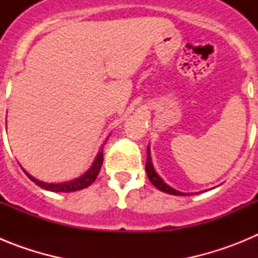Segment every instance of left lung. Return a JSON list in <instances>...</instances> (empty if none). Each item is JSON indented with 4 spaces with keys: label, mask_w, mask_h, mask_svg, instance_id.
Listing matches in <instances>:
<instances>
[{
    "label": "left lung",
    "mask_w": 258,
    "mask_h": 258,
    "mask_svg": "<svg viewBox=\"0 0 258 258\" xmlns=\"http://www.w3.org/2000/svg\"><path fill=\"white\" fill-rule=\"evenodd\" d=\"M146 172H147V175H149V179L151 181V183L154 184L155 187L159 188L160 191L166 194H170V195H188L186 192H181V191L174 190L173 187H170L169 184H166L165 182L163 181L160 175L157 174L154 169V165H152L151 160V151H150V147H147V161H146Z\"/></svg>",
    "instance_id": "obj_1"
}]
</instances>
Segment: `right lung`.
Here are the masks:
<instances>
[{
  "instance_id": "add662e5",
  "label": "right lung",
  "mask_w": 258,
  "mask_h": 258,
  "mask_svg": "<svg viewBox=\"0 0 258 258\" xmlns=\"http://www.w3.org/2000/svg\"><path fill=\"white\" fill-rule=\"evenodd\" d=\"M102 149H103V147H102ZM102 164H103V150H101L99 154L97 155L92 168H90L88 172L84 173L83 175H80L79 178H75L70 182H63V183H47V182L38 181V179H36L35 177H32L31 174H28L26 170L24 169L23 170H24V173L28 175L29 179H32V181L35 182L37 186L45 188V190L54 191V192H72V191L83 190V188H86L88 186H90V184L95 181L97 175L99 174Z\"/></svg>"
}]
</instances>
